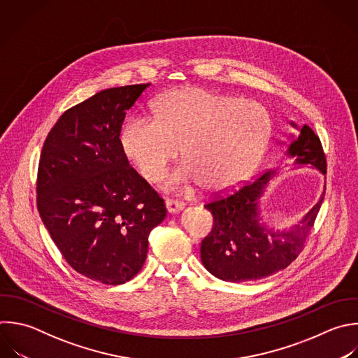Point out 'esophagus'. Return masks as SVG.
<instances>
[{"label": "esophagus", "mask_w": 358, "mask_h": 358, "mask_svg": "<svg viewBox=\"0 0 358 358\" xmlns=\"http://www.w3.org/2000/svg\"><path fill=\"white\" fill-rule=\"evenodd\" d=\"M165 204H166L168 213H171V214H178V213H180L185 208V204L182 201L172 200V199H168Z\"/></svg>", "instance_id": "1"}]
</instances>
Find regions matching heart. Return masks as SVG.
I'll list each match as a JSON object with an SVG mask.
<instances>
[{
    "instance_id": "heart-1",
    "label": "heart",
    "mask_w": 358,
    "mask_h": 358,
    "mask_svg": "<svg viewBox=\"0 0 358 358\" xmlns=\"http://www.w3.org/2000/svg\"><path fill=\"white\" fill-rule=\"evenodd\" d=\"M154 113L127 117L122 147L147 179L159 180L180 145L186 161L169 175L171 190L204 183L208 190L222 192L238 185L259 165L271 136L264 106L203 87L164 94Z\"/></svg>"
}]
</instances>
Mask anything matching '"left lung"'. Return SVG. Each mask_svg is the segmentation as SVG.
I'll list each match as a JSON object with an SVG mask.
<instances>
[{"instance_id": "8db88e82", "label": "left lung", "mask_w": 358, "mask_h": 358, "mask_svg": "<svg viewBox=\"0 0 358 358\" xmlns=\"http://www.w3.org/2000/svg\"><path fill=\"white\" fill-rule=\"evenodd\" d=\"M291 140L285 155L294 158L298 168L308 165L326 173V158L319 137L306 124ZM267 171L239 190L210 201L204 206L214 218L211 232L201 242V262L217 278L231 282L259 280L289 266L302 252L305 239L313 227L315 218L324 197L287 228L274 229L266 225L260 215V199L275 175Z\"/></svg>"}]
</instances>
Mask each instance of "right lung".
<instances>
[{
  "label": "right lung",
  "instance_id": "obj_1",
  "mask_svg": "<svg viewBox=\"0 0 358 358\" xmlns=\"http://www.w3.org/2000/svg\"><path fill=\"white\" fill-rule=\"evenodd\" d=\"M150 84L103 90L62 115L38 169V210L53 242L80 274L109 285L143 267L164 200L126 158L129 110Z\"/></svg>",
  "mask_w": 358,
  "mask_h": 358
}]
</instances>
